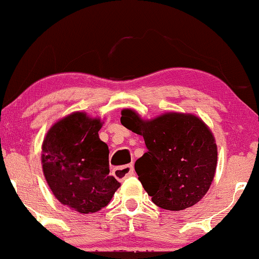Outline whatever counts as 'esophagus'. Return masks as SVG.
Segmentation results:
<instances>
[{
    "mask_svg": "<svg viewBox=\"0 0 259 259\" xmlns=\"http://www.w3.org/2000/svg\"><path fill=\"white\" fill-rule=\"evenodd\" d=\"M135 173L133 165H125L120 166V167H116L113 169V176L116 177L118 181H123V179L127 178V177H132Z\"/></svg>",
    "mask_w": 259,
    "mask_h": 259,
    "instance_id": "esophagus-1",
    "label": "esophagus"
}]
</instances>
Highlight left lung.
<instances>
[{
	"instance_id": "left-lung-1",
	"label": "left lung",
	"mask_w": 259,
	"mask_h": 259,
	"mask_svg": "<svg viewBox=\"0 0 259 259\" xmlns=\"http://www.w3.org/2000/svg\"><path fill=\"white\" fill-rule=\"evenodd\" d=\"M120 123L145 139L147 152L136 160L135 171L154 204L177 211L201 201L218 162L215 139L202 119L168 112L143 120L125 109Z\"/></svg>"
}]
</instances>
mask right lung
<instances>
[{"mask_svg": "<svg viewBox=\"0 0 259 259\" xmlns=\"http://www.w3.org/2000/svg\"><path fill=\"white\" fill-rule=\"evenodd\" d=\"M100 127L99 118L74 112L55 123L42 141V172L52 194L81 214L106 207L120 186L110 176V152L98 135Z\"/></svg>", "mask_w": 259, "mask_h": 259, "instance_id": "obj_1", "label": "right lung"}]
</instances>
